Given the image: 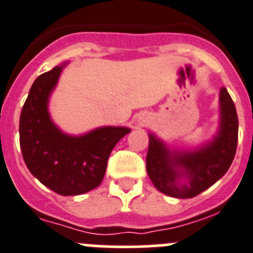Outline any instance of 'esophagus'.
I'll use <instances>...</instances> for the list:
<instances>
[{
	"mask_svg": "<svg viewBox=\"0 0 253 253\" xmlns=\"http://www.w3.org/2000/svg\"><path fill=\"white\" fill-rule=\"evenodd\" d=\"M145 122H146L145 120H141V121H140V124H141V125H143V124H145Z\"/></svg>",
	"mask_w": 253,
	"mask_h": 253,
	"instance_id": "1",
	"label": "esophagus"
}]
</instances>
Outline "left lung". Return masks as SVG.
<instances>
[{
	"label": "left lung",
	"instance_id": "obj_1",
	"mask_svg": "<svg viewBox=\"0 0 253 253\" xmlns=\"http://www.w3.org/2000/svg\"><path fill=\"white\" fill-rule=\"evenodd\" d=\"M238 138L235 103L225 87L219 91V126L211 141L188 151H177L148 133L146 169L160 192L176 198H191L211 187L228 171Z\"/></svg>",
	"mask_w": 253,
	"mask_h": 253
}]
</instances>
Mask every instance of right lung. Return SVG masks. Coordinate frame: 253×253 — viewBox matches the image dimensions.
<instances>
[{
	"instance_id": "right-lung-1",
	"label": "right lung",
	"mask_w": 253,
	"mask_h": 253,
	"mask_svg": "<svg viewBox=\"0 0 253 253\" xmlns=\"http://www.w3.org/2000/svg\"><path fill=\"white\" fill-rule=\"evenodd\" d=\"M66 63L40 75L31 87L20 117V146L30 172L49 190L76 196L98 187L111 151L131 132L103 126L80 136L61 131L48 112V101Z\"/></svg>"
}]
</instances>
